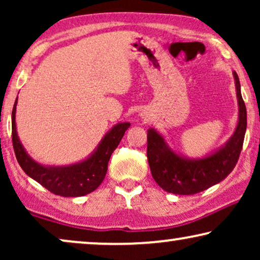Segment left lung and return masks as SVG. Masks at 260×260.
Instances as JSON below:
<instances>
[{
	"mask_svg": "<svg viewBox=\"0 0 260 260\" xmlns=\"http://www.w3.org/2000/svg\"><path fill=\"white\" fill-rule=\"evenodd\" d=\"M233 76L239 103V122L233 136L219 151L201 159H187L176 155L154 129L148 130L149 167L152 177L162 189L173 194L193 195L219 183L234 169L243 149L247 116L239 78L236 72Z\"/></svg>",
	"mask_w": 260,
	"mask_h": 260,
	"instance_id": "8db88e82",
	"label": "left lung"
}]
</instances>
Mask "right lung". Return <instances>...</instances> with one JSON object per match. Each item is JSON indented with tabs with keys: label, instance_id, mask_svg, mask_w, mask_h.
Here are the masks:
<instances>
[{
	"label": "right lung",
	"instance_id": "1",
	"mask_svg": "<svg viewBox=\"0 0 260 260\" xmlns=\"http://www.w3.org/2000/svg\"><path fill=\"white\" fill-rule=\"evenodd\" d=\"M16 103L17 99L12 112V141L16 159L23 172L51 193L60 197H83L97 189L108 172L109 159L113 150L118 147L130 123H119L113 126L103 138L97 150L85 161L66 167H45L27 155L17 137L15 126Z\"/></svg>",
	"mask_w": 260,
	"mask_h": 260
}]
</instances>
